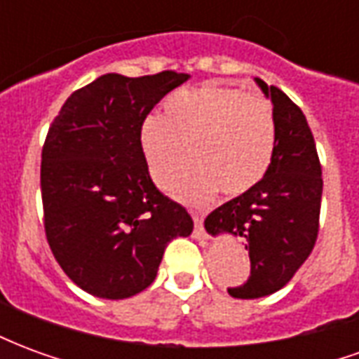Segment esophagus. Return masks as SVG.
<instances>
[{
	"instance_id": "34e87169",
	"label": "esophagus",
	"mask_w": 359,
	"mask_h": 359,
	"mask_svg": "<svg viewBox=\"0 0 359 359\" xmlns=\"http://www.w3.org/2000/svg\"><path fill=\"white\" fill-rule=\"evenodd\" d=\"M192 219H194V238L198 241H208V233L203 229V217L200 213H192Z\"/></svg>"
}]
</instances>
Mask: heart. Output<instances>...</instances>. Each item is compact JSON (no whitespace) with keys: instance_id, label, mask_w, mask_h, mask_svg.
<instances>
[{"instance_id":"heart-1","label":"heart","mask_w":359,"mask_h":359,"mask_svg":"<svg viewBox=\"0 0 359 359\" xmlns=\"http://www.w3.org/2000/svg\"><path fill=\"white\" fill-rule=\"evenodd\" d=\"M275 136L265 97L205 84L172 94L163 117L144 118L138 142L157 184L169 179L184 154L190 156L192 161L167 182V190L182 202L203 203L219 188L225 196H241L256 187L273 161Z\"/></svg>"}]
</instances>
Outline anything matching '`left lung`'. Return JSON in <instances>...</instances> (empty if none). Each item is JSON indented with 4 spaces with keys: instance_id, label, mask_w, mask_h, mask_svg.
<instances>
[{
    "instance_id": "8db88e82",
    "label": "left lung",
    "mask_w": 359,
    "mask_h": 359,
    "mask_svg": "<svg viewBox=\"0 0 359 359\" xmlns=\"http://www.w3.org/2000/svg\"><path fill=\"white\" fill-rule=\"evenodd\" d=\"M273 103L275 151L265 177L248 192L205 217L211 236H242L250 277L229 288L233 298L252 300L277 292L294 277L316 246L321 210V165L313 134L296 103L275 86L254 79Z\"/></svg>"
}]
</instances>
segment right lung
Wrapping results in <instances>:
<instances>
[{"label":"right lung","mask_w":359,"mask_h":359,"mask_svg":"<svg viewBox=\"0 0 359 359\" xmlns=\"http://www.w3.org/2000/svg\"><path fill=\"white\" fill-rule=\"evenodd\" d=\"M190 74H103L63 103L42 149L43 226L53 256L92 296L123 300L148 288L165 246L190 236L188 211L156 188L140 125Z\"/></svg>","instance_id":"1"}]
</instances>
